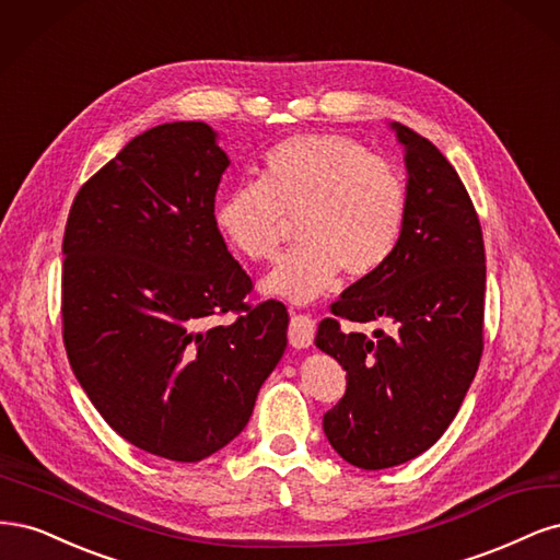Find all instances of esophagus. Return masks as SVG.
<instances>
[{
  "mask_svg": "<svg viewBox=\"0 0 560 560\" xmlns=\"http://www.w3.org/2000/svg\"><path fill=\"white\" fill-rule=\"evenodd\" d=\"M316 332V320L310 314H295L291 316V328H288V337H291V345L298 349L312 347Z\"/></svg>",
  "mask_w": 560,
  "mask_h": 560,
  "instance_id": "esophagus-1",
  "label": "esophagus"
}]
</instances>
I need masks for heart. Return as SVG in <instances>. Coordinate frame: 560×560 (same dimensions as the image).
<instances>
[{
    "label": "heart",
    "mask_w": 560,
    "mask_h": 560,
    "mask_svg": "<svg viewBox=\"0 0 560 560\" xmlns=\"http://www.w3.org/2000/svg\"><path fill=\"white\" fill-rule=\"evenodd\" d=\"M298 221L302 242L267 279L281 298L314 300L337 281L376 275L398 250L407 223V188L388 160L345 135H298L262 158L260 182L228 190L215 225L234 250L272 262Z\"/></svg>",
    "instance_id": "heart-1"
}]
</instances>
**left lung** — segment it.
I'll list each match as a JSON object with an SVG mask.
<instances>
[{"mask_svg": "<svg viewBox=\"0 0 560 560\" xmlns=\"http://www.w3.org/2000/svg\"><path fill=\"white\" fill-rule=\"evenodd\" d=\"M409 170L407 223L395 256L349 285L318 323L316 347L347 370L323 413L337 454L363 470L407 463L458 413L483 353L486 254L477 209L458 172L425 137L393 125ZM390 317L393 336L345 334L341 319Z\"/></svg>", "mask_w": 560, "mask_h": 560, "instance_id": "left-lung-1", "label": "left lung"}]
</instances>
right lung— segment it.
<instances>
[{
  "mask_svg": "<svg viewBox=\"0 0 560 560\" xmlns=\"http://www.w3.org/2000/svg\"><path fill=\"white\" fill-rule=\"evenodd\" d=\"M228 165L207 122L158 125L88 178L65 225L71 372L122 440L176 463L240 435L288 341L285 306L246 300L215 225Z\"/></svg>",
  "mask_w": 560,
  "mask_h": 560,
  "instance_id": "add662e5",
  "label": "right lung"
}]
</instances>
